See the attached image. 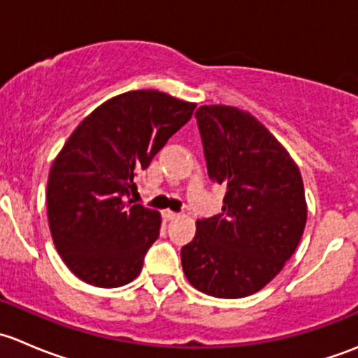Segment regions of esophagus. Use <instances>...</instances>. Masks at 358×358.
I'll list each match as a JSON object with an SVG mask.
<instances>
[{
	"label": "esophagus",
	"instance_id": "34e87169",
	"mask_svg": "<svg viewBox=\"0 0 358 358\" xmlns=\"http://www.w3.org/2000/svg\"><path fill=\"white\" fill-rule=\"evenodd\" d=\"M162 216H164V220H168V222H171V220H176L178 218V213L175 211H169V209H166V211H162Z\"/></svg>",
	"mask_w": 358,
	"mask_h": 358
}]
</instances>
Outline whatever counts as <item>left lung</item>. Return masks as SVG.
<instances>
[{
	"mask_svg": "<svg viewBox=\"0 0 358 358\" xmlns=\"http://www.w3.org/2000/svg\"><path fill=\"white\" fill-rule=\"evenodd\" d=\"M209 178L227 187L222 215L197 220L182 248L187 280L236 299L266 286L294 255L306 225L303 178L282 143L246 110L196 112Z\"/></svg>",
	"mask_w": 358,
	"mask_h": 358,
	"instance_id": "1",
	"label": "left lung"
}]
</instances>
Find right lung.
<instances>
[{
	"mask_svg": "<svg viewBox=\"0 0 358 358\" xmlns=\"http://www.w3.org/2000/svg\"><path fill=\"white\" fill-rule=\"evenodd\" d=\"M194 109L156 90L126 92L96 107L67 138L50 169L46 204L53 244L83 282L119 287L138 277L161 215L128 197Z\"/></svg>",
	"mask_w": 358,
	"mask_h": 358,
	"instance_id": "1",
	"label": "right lung"
}]
</instances>
